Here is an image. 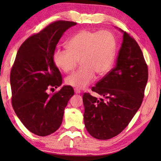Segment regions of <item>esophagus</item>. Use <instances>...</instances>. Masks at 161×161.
Listing matches in <instances>:
<instances>
[{"label": "esophagus", "mask_w": 161, "mask_h": 161, "mask_svg": "<svg viewBox=\"0 0 161 161\" xmlns=\"http://www.w3.org/2000/svg\"><path fill=\"white\" fill-rule=\"evenodd\" d=\"M75 93L76 94H80L81 93V91H80V90L77 89V88H75Z\"/></svg>", "instance_id": "esophagus-1"}]
</instances>
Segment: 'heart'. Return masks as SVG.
<instances>
[{
    "mask_svg": "<svg viewBox=\"0 0 161 161\" xmlns=\"http://www.w3.org/2000/svg\"><path fill=\"white\" fill-rule=\"evenodd\" d=\"M66 47L67 50L54 51L53 61L59 69L68 73L80 61V69L66 78V83L75 88L87 86L94 80L95 74L103 76L114 64L116 42L108 30H80L68 41Z\"/></svg>",
    "mask_w": 161,
    "mask_h": 161,
    "instance_id": "1",
    "label": "heart"
}]
</instances>
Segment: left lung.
<instances>
[{
	"label": "left lung",
	"mask_w": 161,
	"mask_h": 161,
	"mask_svg": "<svg viewBox=\"0 0 161 161\" xmlns=\"http://www.w3.org/2000/svg\"><path fill=\"white\" fill-rule=\"evenodd\" d=\"M115 66L92 87L100 100L84 93V125L93 138L108 140L120 133L141 107L148 80V67L141 47L126 32Z\"/></svg>",
	"instance_id": "1"
}]
</instances>
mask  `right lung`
I'll return each mask as SVG.
<instances>
[{
    "label": "right lung",
    "mask_w": 161,
    "mask_h": 161,
    "mask_svg": "<svg viewBox=\"0 0 161 161\" xmlns=\"http://www.w3.org/2000/svg\"><path fill=\"white\" fill-rule=\"evenodd\" d=\"M76 24L56 20L28 37L20 46L12 67V107L23 125L37 136H48L59 128L64 108L74 95L70 86H64L53 94L47 91L62 83L53 54L64 32Z\"/></svg>",
    "instance_id": "right-lung-1"
}]
</instances>
